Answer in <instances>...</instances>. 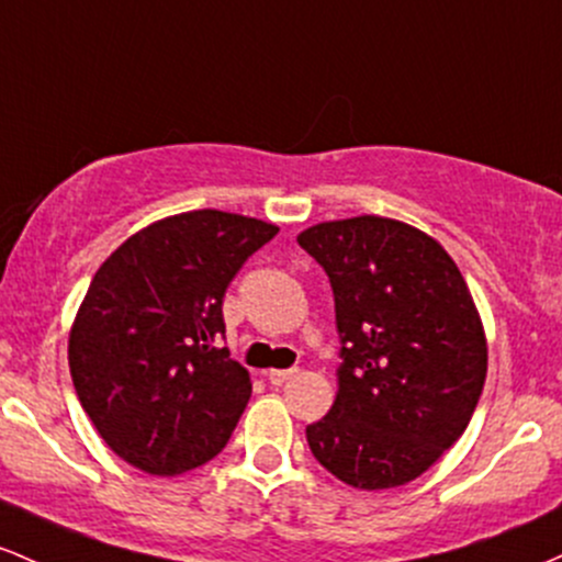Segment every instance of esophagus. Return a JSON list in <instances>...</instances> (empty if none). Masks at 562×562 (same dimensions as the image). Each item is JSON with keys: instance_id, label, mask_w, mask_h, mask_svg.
<instances>
[{"instance_id": "1", "label": "esophagus", "mask_w": 562, "mask_h": 562, "mask_svg": "<svg viewBox=\"0 0 562 562\" xmlns=\"http://www.w3.org/2000/svg\"><path fill=\"white\" fill-rule=\"evenodd\" d=\"M294 374H297V369H270L265 376H268L270 384H283L286 380H292Z\"/></svg>"}]
</instances>
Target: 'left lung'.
Masks as SVG:
<instances>
[{"mask_svg": "<svg viewBox=\"0 0 562 562\" xmlns=\"http://www.w3.org/2000/svg\"><path fill=\"white\" fill-rule=\"evenodd\" d=\"M329 276L337 313V398L307 446L352 488L419 477L468 430L488 348L457 262L398 220L321 223L297 236Z\"/></svg>", "mask_w": 562, "mask_h": 562, "instance_id": "obj_1", "label": "left lung"}]
</instances>
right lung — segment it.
<instances>
[{
	"label": "right lung",
	"mask_w": 562,
	"mask_h": 562,
	"mask_svg": "<svg viewBox=\"0 0 562 562\" xmlns=\"http://www.w3.org/2000/svg\"><path fill=\"white\" fill-rule=\"evenodd\" d=\"M279 228L199 210L130 236L100 265L71 337L81 408L113 453L150 475H178L228 443L251 395L223 348L225 289Z\"/></svg>",
	"instance_id": "right-lung-1"
}]
</instances>
